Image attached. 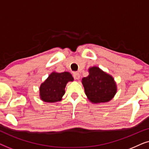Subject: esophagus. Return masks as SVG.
<instances>
[{"mask_svg": "<svg viewBox=\"0 0 149 149\" xmlns=\"http://www.w3.org/2000/svg\"><path fill=\"white\" fill-rule=\"evenodd\" d=\"M73 77L77 80H78V79H80V74L78 72H74L73 73Z\"/></svg>", "mask_w": 149, "mask_h": 149, "instance_id": "esophagus-1", "label": "esophagus"}]
</instances>
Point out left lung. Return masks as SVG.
Returning <instances> with one entry per match:
<instances>
[{"mask_svg": "<svg viewBox=\"0 0 149 149\" xmlns=\"http://www.w3.org/2000/svg\"><path fill=\"white\" fill-rule=\"evenodd\" d=\"M89 75L82 79L87 98L91 103L108 102L115 96L117 87L114 78L97 66L88 69Z\"/></svg>", "mask_w": 149, "mask_h": 149, "instance_id": "left-lung-1", "label": "left lung"}]
</instances>
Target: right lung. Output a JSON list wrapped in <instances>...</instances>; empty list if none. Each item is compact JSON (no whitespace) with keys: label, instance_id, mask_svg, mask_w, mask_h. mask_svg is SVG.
<instances>
[{"label":"right lung","instance_id":"add662e5","mask_svg":"<svg viewBox=\"0 0 149 149\" xmlns=\"http://www.w3.org/2000/svg\"><path fill=\"white\" fill-rule=\"evenodd\" d=\"M74 81L68 72H52L47 79L41 83L39 88V96L45 102L54 103L60 101L65 93V87L70 81Z\"/></svg>","mask_w":149,"mask_h":149}]
</instances>
